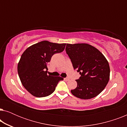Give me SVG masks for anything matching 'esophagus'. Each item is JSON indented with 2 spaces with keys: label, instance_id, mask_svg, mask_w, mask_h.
<instances>
[{
  "label": "esophagus",
  "instance_id": "34e87169",
  "mask_svg": "<svg viewBox=\"0 0 127 127\" xmlns=\"http://www.w3.org/2000/svg\"><path fill=\"white\" fill-rule=\"evenodd\" d=\"M64 80H65V81H69V78L66 77V78H64Z\"/></svg>",
  "mask_w": 127,
  "mask_h": 127
}]
</instances>
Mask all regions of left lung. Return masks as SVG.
Listing matches in <instances>:
<instances>
[{"label":"left lung","instance_id":"left-lung-1","mask_svg":"<svg viewBox=\"0 0 127 127\" xmlns=\"http://www.w3.org/2000/svg\"><path fill=\"white\" fill-rule=\"evenodd\" d=\"M65 50L74 69L81 75L76 80L77 87L71 93L82 99L96 96L109 80L110 67L106 59L98 49L86 43L67 44Z\"/></svg>","mask_w":127,"mask_h":127}]
</instances>
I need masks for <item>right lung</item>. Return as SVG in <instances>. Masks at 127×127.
<instances>
[{
    "label": "right lung",
    "instance_id": "1",
    "mask_svg": "<svg viewBox=\"0 0 127 127\" xmlns=\"http://www.w3.org/2000/svg\"><path fill=\"white\" fill-rule=\"evenodd\" d=\"M66 44L42 41L27 48L18 64V73L22 84L33 96L41 98L51 95L58 82L64 79L48 75L47 64L56 53H61Z\"/></svg>",
    "mask_w": 127,
    "mask_h": 127
}]
</instances>
